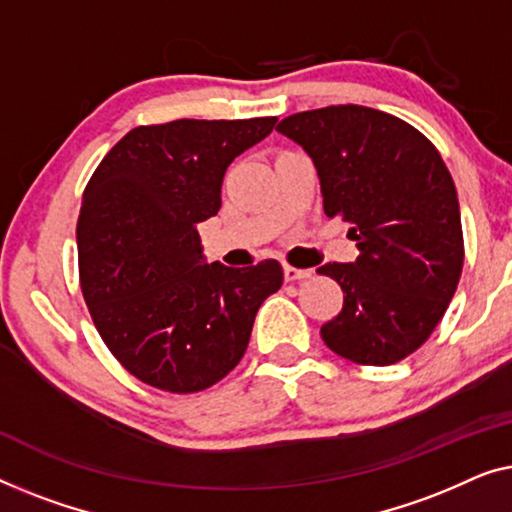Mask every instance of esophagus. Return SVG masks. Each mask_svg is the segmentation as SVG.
I'll return each instance as SVG.
<instances>
[{
    "label": "esophagus",
    "instance_id": "1",
    "mask_svg": "<svg viewBox=\"0 0 512 512\" xmlns=\"http://www.w3.org/2000/svg\"><path fill=\"white\" fill-rule=\"evenodd\" d=\"M283 273H285V280L287 283H292V280H304V278H311V269H297V266H290L285 264L283 266Z\"/></svg>",
    "mask_w": 512,
    "mask_h": 512
}]
</instances>
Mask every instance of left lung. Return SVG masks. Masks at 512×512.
Wrapping results in <instances>:
<instances>
[{
	"label": "left lung",
	"instance_id": "8db88e82",
	"mask_svg": "<svg viewBox=\"0 0 512 512\" xmlns=\"http://www.w3.org/2000/svg\"><path fill=\"white\" fill-rule=\"evenodd\" d=\"M276 129L311 157L325 213L343 218L359 250L355 262L318 269L343 290L322 341L355 364L399 362L436 329L462 276V218L448 167L427 136L369 106L294 113Z\"/></svg>",
	"mask_w": 512,
	"mask_h": 512
}]
</instances>
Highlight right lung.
<instances>
[{
    "label": "right lung",
    "mask_w": 512,
    "mask_h": 512,
    "mask_svg": "<svg viewBox=\"0 0 512 512\" xmlns=\"http://www.w3.org/2000/svg\"><path fill=\"white\" fill-rule=\"evenodd\" d=\"M276 118L174 120L136 127L83 192L78 271L92 322L125 369L157 390H206L241 362L283 266L206 264L199 222L220 211L234 157Z\"/></svg>",
    "instance_id": "1"
}]
</instances>
